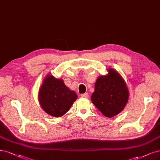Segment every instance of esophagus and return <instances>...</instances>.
Returning <instances> with one entry per match:
<instances>
[{
	"label": "esophagus",
	"instance_id": "obj_1",
	"mask_svg": "<svg viewBox=\"0 0 160 160\" xmlns=\"http://www.w3.org/2000/svg\"><path fill=\"white\" fill-rule=\"evenodd\" d=\"M81 97H82V98H88V97H89V94L87 93H82V94H81Z\"/></svg>",
	"mask_w": 160,
	"mask_h": 160
}]
</instances>
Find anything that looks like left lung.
Wrapping results in <instances>:
<instances>
[{
  "mask_svg": "<svg viewBox=\"0 0 160 160\" xmlns=\"http://www.w3.org/2000/svg\"><path fill=\"white\" fill-rule=\"evenodd\" d=\"M128 90L122 76L116 70H108V74L99 76L91 99L94 105L107 117L119 114L128 99Z\"/></svg>",
  "mask_w": 160,
  "mask_h": 160,
  "instance_id": "8db88e82",
  "label": "left lung"
}]
</instances>
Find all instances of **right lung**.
<instances>
[{
	"instance_id": "right-lung-1",
	"label": "right lung",
	"mask_w": 160,
	"mask_h": 160,
	"mask_svg": "<svg viewBox=\"0 0 160 160\" xmlns=\"http://www.w3.org/2000/svg\"><path fill=\"white\" fill-rule=\"evenodd\" d=\"M77 98L76 93L65 86L62 80L57 79L52 75L45 77L38 95L41 108L55 117L66 113Z\"/></svg>"
}]
</instances>
